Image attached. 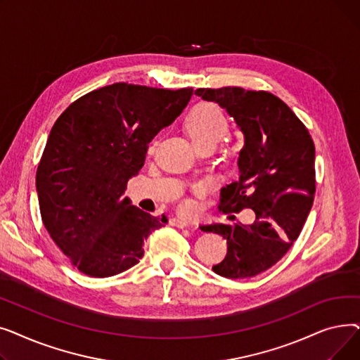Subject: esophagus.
<instances>
[{
	"instance_id": "1",
	"label": "esophagus",
	"mask_w": 360,
	"mask_h": 360,
	"mask_svg": "<svg viewBox=\"0 0 360 360\" xmlns=\"http://www.w3.org/2000/svg\"><path fill=\"white\" fill-rule=\"evenodd\" d=\"M172 224L176 226V228H179V229L188 228V226H190V223H188L186 220H182V219H172Z\"/></svg>"
}]
</instances>
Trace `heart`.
<instances>
[{
  "instance_id": "1",
  "label": "heart",
  "mask_w": 360,
  "mask_h": 360,
  "mask_svg": "<svg viewBox=\"0 0 360 360\" xmlns=\"http://www.w3.org/2000/svg\"><path fill=\"white\" fill-rule=\"evenodd\" d=\"M184 129L194 148H213L229 134V121L223 110L214 103H198L186 113L184 120ZM191 201H184L181 210L191 212Z\"/></svg>"
}]
</instances>
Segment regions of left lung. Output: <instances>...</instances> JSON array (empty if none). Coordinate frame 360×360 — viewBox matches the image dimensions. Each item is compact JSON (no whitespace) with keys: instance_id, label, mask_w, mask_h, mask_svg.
<instances>
[{"instance_id":"1","label":"left lung","mask_w":360,"mask_h":360,"mask_svg":"<svg viewBox=\"0 0 360 360\" xmlns=\"http://www.w3.org/2000/svg\"><path fill=\"white\" fill-rule=\"evenodd\" d=\"M195 94L226 109L245 139L239 179L221 188L219 209L255 213L252 224L201 226L228 242V254L213 271L254 277L281 259L304 228L315 194V146L292 109L269 91L221 87L197 89Z\"/></svg>"}]
</instances>
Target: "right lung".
Listing matches in <instances>:
<instances>
[{"label":"right lung","mask_w":360,"mask_h":360,"mask_svg":"<svg viewBox=\"0 0 360 360\" xmlns=\"http://www.w3.org/2000/svg\"><path fill=\"white\" fill-rule=\"evenodd\" d=\"M193 89L115 83L71 103L53 124L36 172L42 221L82 273L120 274L140 261L147 236L166 217L124 197L147 144L172 124Z\"/></svg>","instance_id":"add662e5"}]
</instances>
